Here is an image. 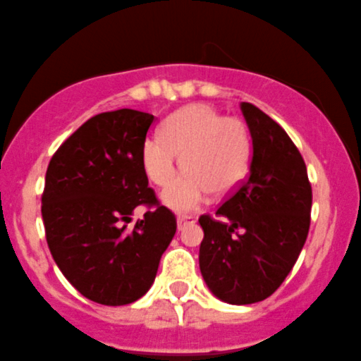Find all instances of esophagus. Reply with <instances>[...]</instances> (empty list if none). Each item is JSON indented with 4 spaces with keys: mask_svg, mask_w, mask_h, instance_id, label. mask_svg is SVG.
I'll list each match as a JSON object with an SVG mask.
<instances>
[{
    "mask_svg": "<svg viewBox=\"0 0 361 361\" xmlns=\"http://www.w3.org/2000/svg\"><path fill=\"white\" fill-rule=\"evenodd\" d=\"M192 223H195V219H193V217H190V216H180V217H178V219H176L178 231H181V229H185L188 224H192Z\"/></svg>",
    "mask_w": 361,
    "mask_h": 361,
    "instance_id": "1",
    "label": "esophagus"
}]
</instances>
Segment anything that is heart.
Wrapping results in <instances>:
<instances>
[{"mask_svg":"<svg viewBox=\"0 0 361 361\" xmlns=\"http://www.w3.org/2000/svg\"><path fill=\"white\" fill-rule=\"evenodd\" d=\"M178 155L188 171L172 184ZM250 157L247 125L207 104L174 111L162 123L161 137H149L142 145L145 173L159 187L172 184L161 199L178 214L199 209L211 192L217 197L231 193L247 176Z\"/></svg>","mask_w":361,"mask_h":361,"instance_id":"b5f03b06","label":"heart"}]
</instances>
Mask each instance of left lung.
Instances as JSON below:
<instances>
[{"mask_svg": "<svg viewBox=\"0 0 361 361\" xmlns=\"http://www.w3.org/2000/svg\"><path fill=\"white\" fill-rule=\"evenodd\" d=\"M252 137L247 180L217 209L200 216V272L216 298L262 302L283 284L310 228L307 166L288 133L264 111L241 102Z\"/></svg>", "mask_w": 361, "mask_h": 361, "instance_id": "1", "label": "left lung"}]
</instances>
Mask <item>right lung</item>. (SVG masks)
I'll list each match as a JSON object with an SVG mask.
<instances>
[{"label":"right lung","mask_w":361,"mask_h":361,"mask_svg":"<svg viewBox=\"0 0 361 361\" xmlns=\"http://www.w3.org/2000/svg\"><path fill=\"white\" fill-rule=\"evenodd\" d=\"M154 116L135 109L96 114L51 157L42 221L54 262L85 298L109 307L137 302L156 279L176 233L142 164ZM138 204L149 211L128 228Z\"/></svg>","instance_id":"1"}]
</instances>
